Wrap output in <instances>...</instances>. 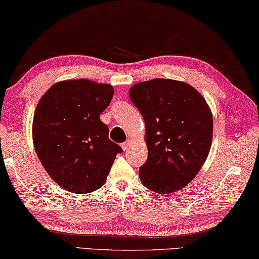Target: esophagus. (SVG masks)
I'll list each match as a JSON object with an SVG mask.
<instances>
[{
    "instance_id": "1",
    "label": "esophagus",
    "mask_w": 259,
    "mask_h": 259,
    "mask_svg": "<svg viewBox=\"0 0 259 259\" xmlns=\"http://www.w3.org/2000/svg\"><path fill=\"white\" fill-rule=\"evenodd\" d=\"M129 145H130V142L129 141H126V142H124V143H122V149L123 150H124V151H125V150H128L129 149Z\"/></svg>"
}]
</instances>
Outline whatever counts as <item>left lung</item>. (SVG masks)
<instances>
[{
	"label": "left lung",
	"mask_w": 259,
	"mask_h": 259,
	"mask_svg": "<svg viewBox=\"0 0 259 259\" xmlns=\"http://www.w3.org/2000/svg\"><path fill=\"white\" fill-rule=\"evenodd\" d=\"M145 122L148 159L140 167L142 184L167 194L186 186L207 159L213 116L206 100L186 82L153 79L129 91Z\"/></svg>",
	"instance_id": "8db88e82"
}]
</instances>
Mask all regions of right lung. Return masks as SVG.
I'll list each match as a JSON object with an SVG mask.
<instances>
[{
    "label": "right lung",
    "mask_w": 259,
    "mask_h": 259,
    "mask_svg": "<svg viewBox=\"0 0 259 259\" xmlns=\"http://www.w3.org/2000/svg\"><path fill=\"white\" fill-rule=\"evenodd\" d=\"M107 83L79 79L58 82L34 110V150L49 176L66 191L94 192L106 183L122 148L100 119L113 99Z\"/></svg>",
    "instance_id": "right-lung-1"
}]
</instances>
